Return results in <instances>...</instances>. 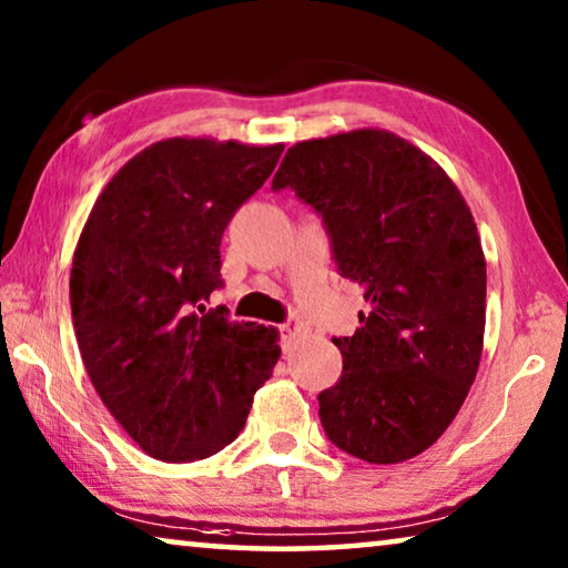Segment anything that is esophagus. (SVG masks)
<instances>
[{
    "label": "esophagus",
    "instance_id": "34e87169",
    "mask_svg": "<svg viewBox=\"0 0 568 568\" xmlns=\"http://www.w3.org/2000/svg\"><path fill=\"white\" fill-rule=\"evenodd\" d=\"M303 328V323L297 321V318H287L285 323H281L277 325V331H281V335H283V341H287V338H293V335Z\"/></svg>",
    "mask_w": 568,
    "mask_h": 568
}]
</instances>
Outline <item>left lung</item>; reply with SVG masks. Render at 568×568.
<instances>
[{
  "instance_id": "obj_1",
  "label": "left lung",
  "mask_w": 568,
  "mask_h": 568,
  "mask_svg": "<svg viewBox=\"0 0 568 568\" xmlns=\"http://www.w3.org/2000/svg\"><path fill=\"white\" fill-rule=\"evenodd\" d=\"M323 217L343 277L368 313L333 338L343 376L321 423L368 464L434 446L476 378L486 325V261L474 215L426 152L386 130L297 142L273 178Z\"/></svg>"
}]
</instances>
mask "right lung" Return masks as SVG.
Masks as SVG:
<instances>
[{
    "label": "right lung",
    "mask_w": 568,
    "mask_h": 568,
    "mask_svg": "<svg viewBox=\"0 0 568 568\" xmlns=\"http://www.w3.org/2000/svg\"><path fill=\"white\" fill-rule=\"evenodd\" d=\"M283 145L170 138L120 168L74 250V335L94 390L148 456L182 464L233 444L281 358L273 328L210 307L220 240Z\"/></svg>",
    "instance_id": "right-lung-1"
}]
</instances>
